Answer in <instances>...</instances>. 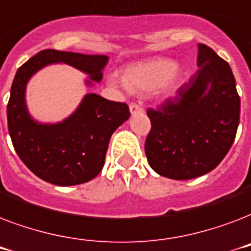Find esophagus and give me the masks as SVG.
Returning a JSON list of instances; mask_svg holds the SVG:
<instances>
[{
  "label": "esophagus",
  "instance_id": "esophagus-1",
  "mask_svg": "<svg viewBox=\"0 0 251 251\" xmlns=\"http://www.w3.org/2000/svg\"><path fill=\"white\" fill-rule=\"evenodd\" d=\"M130 109V113L131 114H138V113H143L145 110H143V108H142L139 104H135V102H131L129 106Z\"/></svg>",
  "mask_w": 251,
  "mask_h": 251
}]
</instances>
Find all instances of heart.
Here are the masks:
<instances>
[{"label":"heart","mask_w":251,"mask_h":251,"mask_svg":"<svg viewBox=\"0 0 251 251\" xmlns=\"http://www.w3.org/2000/svg\"><path fill=\"white\" fill-rule=\"evenodd\" d=\"M181 75V70L176 68L175 61L152 58L127 66L124 70L122 79L112 74L109 82L114 86H125L133 92H152L156 90L159 94L168 96L177 88Z\"/></svg>","instance_id":"obj_1"}]
</instances>
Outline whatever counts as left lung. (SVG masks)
Instances as JSON below:
<instances>
[{"mask_svg":"<svg viewBox=\"0 0 251 251\" xmlns=\"http://www.w3.org/2000/svg\"><path fill=\"white\" fill-rule=\"evenodd\" d=\"M198 72L173 100L147 109L151 130L145 151L150 167L172 179H191L220 164L240 122V96L226 61L198 44Z\"/></svg>","mask_w":251,"mask_h":251,"instance_id":"left-lung-1","label":"left lung"}]
</instances>
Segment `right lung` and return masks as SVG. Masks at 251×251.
Returning a JSON list of instances; mask_svg holds the SVG:
<instances>
[{"instance_id": "obj_1", "label": "right lung", "mask_w": 251, "mask_h": 251, "mask_svg": "<svg viewBox=\"0 0 251 251\" xmlns=\"http://www.w3.org/2000/svg\"><path fill=\"white\" fill-rule=\"evenodd\" d=\"M109 57L45 49L18 69L7 104V126L15 152L33 175L57 186L79 185L104 167L112 134L130 117L129 106L87 94L69 117L56 124L33 120L25 88L33 74L52 64H66L88 75L87 86L101 82Z\"/></svg>"}]
</instances>
